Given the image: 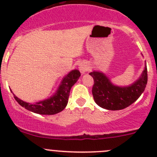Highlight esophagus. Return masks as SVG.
I'll list each match as a JSON object with an SVG mask.
<instances>
[{
	"instance_id": "34e87169",
	"label": "esophagus",
	"mask_w": 157,
	"mask_h": 157,
	"mask_svg": "<svg viewBox=\"0 0 157 157\" xmlns=\"http://www.w3.org/2000/svg\"><path fill=\"white\" fill-rule=\"evenodd\" d=\"M79 70H80V73H81L82 74H84L85 73H86V71L89 70V67H88L87 64L85 62L80 63V65H79Z\"/></svg>"
}]
</instances>
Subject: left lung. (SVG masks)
<instances>
[{
    "label": "left lung",
    "mask_w": 157,
    "mask_h": 157,
    "mask_svg": "<svg viewBox=\"0 0 157 157\" xmlns=\"http://www.w3.org/2000/svg\"><path fill=\"white\" fill-rule=\"evenodd\" d=\"M90 75L94 80L92 90L94 101L99 106L112 111L121 110L134 103L144 93L147 83L146 61L144 69L138 79L128 86L114 84L102 71L93 70Z\"/></svg>",
    "instance_id": "left-lung-1"
}]
</instances>
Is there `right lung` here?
<instances>
[{
	"label": "right lung",
	"instance_id": "1",
	"mask_svg": "<svg viewBox=\"0 0 157 157\" xmlns=\"http://www.w3.org/2000/svg\"><path fill=\"white\" fill-rule=\"evenodd\" d=\"M80 77V73L78 70H72L63 77L57 90L50 97L33 103L22 100L14 95L12 90H10V91L17 102L30 112L40 115H55L61 112L67 106L71 89L77 83Z\"/></svg>",
	"mask_w": 157,
	"mask_h": 157
}]
</instances>
